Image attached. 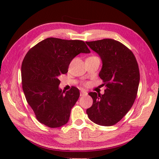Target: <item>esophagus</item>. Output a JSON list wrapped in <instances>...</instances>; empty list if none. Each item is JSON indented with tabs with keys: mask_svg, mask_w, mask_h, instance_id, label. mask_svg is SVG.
<instances>
[{
	"mask_svg": "<svg viewBox=\"0 0 159 159\" xmlns=\"http://www.w3.org/2000/svg\"><path fill=\"white\" fill-rule=\"evenodd\" d=\"M87 95H88V93L85 90H81V92H80V96H84Z\"/></svg>",
	"mask_w": 159,
	"mask_h": 159,
	"instance_id": "1",
	"label": "esophagus"
}]
</instances>
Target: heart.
Segmentation results:
<instances>
[{
  "label": "heart",
  "mask_w": 159,
  "mask_h": 159,
  "mask_svg": "<svg viewBox=\"0 0 159 159\" xmlns=\"http://www.w3.org/2000/svg\"><path fill=\"white\" fill-rule=\"evenodd\" d=\"M93 57H96V56H92V57H90V58H93ZM88 82H86V83H84V85H88Z\"/></svg>",
  "instance_id": "heart-1"
}]
</instances>
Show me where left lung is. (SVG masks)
<instances>
[{
	"label": "left lung",
	"mask_w": 159,
	"mask_h": 159,
	"mask_svg": "<svg viewBox=\"0 0 159 159\" xmlns=\"http://www.w3.org/2000/svg\"><path fill=\"white\" fill-rule=\"evenodd\" d=\"M98 54L103 66L99 77L103 80L104 94L89 93L93 103L86 112L93 122L112 126L119 122L133 105L140 82V71L130 50L113 39L86 42Z\"/></svg>",
	"instance_id": "8db88e82"
}]
</instances>
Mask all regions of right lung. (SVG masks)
Returning <instances> with one entry per match:
<instances>
[{
    "mask_svg": "<svg viewBox=\"0 0 159 159\" xmlns=\"http://www.w3.org/2000/svg\"><path fill=\"white\" fill-rule=\"evenodd\" d=\"M90 52L82 40L48 38L26 54L21 64L22 89L40 123L57 128L68 122L80 90L74 86L66 93L60 90L59 77L68 72L69 64L76 56Z\"/></svg>",
    "mask_w": 159,
    "mask_h": 159,
    "instance_id": "add662e5",
    "label": "right lung"
}]
</instances>
